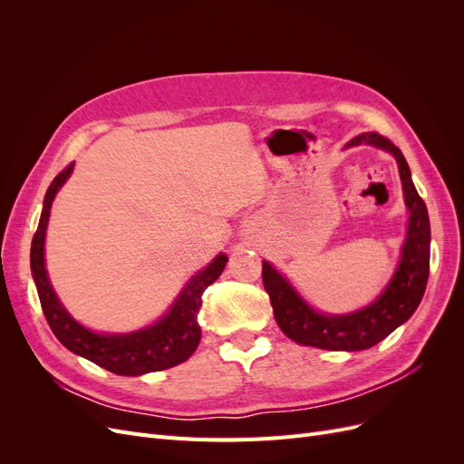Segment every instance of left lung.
<instances>
[{"mask_svg":"<svg viewBox=\"0 0 464 464\" xmlns=\"http://www.w3.org/2000/svg\"><path fill=\"white\" fill-rule=\"evenodd\" d=\"M358 145L383 149L397 160L404 205L411 215L401 261L387 286L372 304L362 310L336 315L314 310L285 275H280L269 261H263V286L271 298L276 325L288 339L304 346L346 353L372 348L412 317L426 290L430 275V218L426 203L412 184L411 168L399 147L379 133H360L350 139L344 149Z\"/></svg>","mask_w":464,"mask_h":464,"instance_id":"1","label":"left lung"}]
</instances>
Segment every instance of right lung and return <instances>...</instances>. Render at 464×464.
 I'll use <instances>...</instances> for the list:
<instances>
[{
  "mask_svg": "<svg viewBox=\"0 0 464 464\" xmlns=\"http://www.w3.org/2000/svg\"><path fill=\"white\" fill-rule=\"evenodd\" d=\"M72 172L73 164H69L50 184L44 195V203H42L40 222L31 246V271L42 312L48 319L50 329L73 354L87 358L94 362L96 366L118 375H143L174 368L178 363L186 362L201 341V327L198 323L201 296L205 288L213 285L222 275L224 266L228 263L227 254H218L205 269L193 275L178 294L174 304L168 307V312L154 321L152 325L131 333H96L87 329L72 317V314L60 302L58 294L53 292L44 261L50 208L55 193L62 189Z\"/></svg>",
  "mask_w": 464,
  "mask_h": 464,
  "instance_id": "obj_1",
  "label": "right lung"
}]
</instances>
